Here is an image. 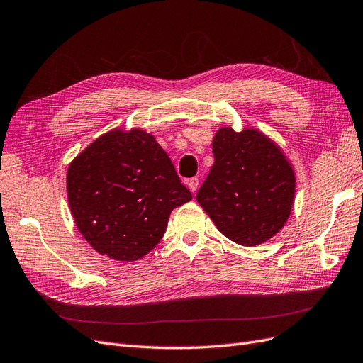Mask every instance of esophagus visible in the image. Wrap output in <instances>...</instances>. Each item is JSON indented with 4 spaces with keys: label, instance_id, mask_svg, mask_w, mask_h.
Returning <instances> with one entry per match:
<instances>
[{
    "label": "esophagus",
    "instance_id": "esophagus-1",
    "mask_svg": "<svg viewBox=\"0 0 363 363\" xmlns=\"http://www.w3.org/2000/svg\"><path fill=\"white\" fill-rule=\"evenodd\" d=\"M186 185H189V189L191 193H196L197 191V186H199V179L197 178H191L186 181Z\"/></svg>",
    "mask_w": 363,
    "mask_h": 363
}]
</instances>
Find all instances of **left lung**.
<instances>
[{"label":"left lung","instance_id":"left-lung-1","mask_svg":"<svg viewBox=\"0 0 363 363\" xmlns=\"http://www.w3.org/2000/svg\"><path fill=\"white\" fill-rule=\"evenodd\" d=\"M214 166L196 201L217 229L241 245L262 244L282 229L296 194L284 152L256 130L221 128L213 140Z\"/></svg>","mask_w":363,"mask_h":363}]
</instances>
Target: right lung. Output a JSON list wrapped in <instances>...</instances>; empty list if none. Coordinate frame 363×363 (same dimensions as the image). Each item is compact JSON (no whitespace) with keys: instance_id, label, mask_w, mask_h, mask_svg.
<instances>
[{"instance_id":"1","label":"right lung","mask_w":363,"mask_h":363,"mask_svg":"<svg viewBox=\"0 0 363 363\" xmlns=\"http://www.w3.org/2000/svg\"><path fill=\"white\" fill-rule=\"evenodd\" d=\"M67 201L89 244L116 261L143 258L160 242L170 213L191 201L154 135L114 130L67 169Z\"/></svg>"}]
</instances>
